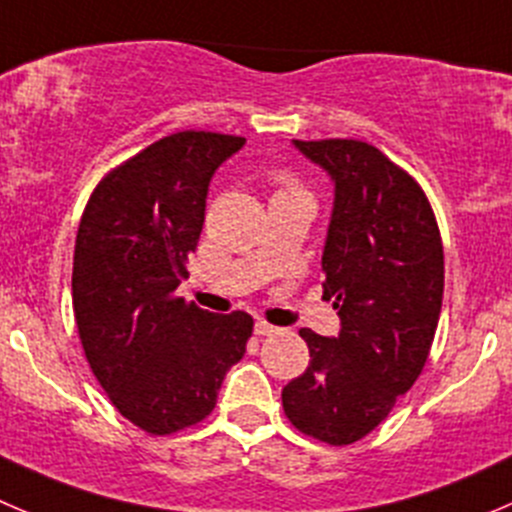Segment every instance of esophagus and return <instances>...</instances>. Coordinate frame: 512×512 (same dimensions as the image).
I'll use <instances>...</instances> for the list:
<instances>
[{"instance_id":"esophagus-1","label":"esophagus","mask_w":512,"mask_h":512,"mask_svg":"<svg viewBox=\"0 0 512 512\" xmlns=\"http://www.w3.org/2000/svg\"><path fill=\"white\" fill-rule=\"evenodd\" d=\"M272 332H277L275 325L265 320H255V335H272Z\"/></svg>"}]
</instances>
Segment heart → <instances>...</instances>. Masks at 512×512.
Returning <instances> with one entry per match:
<instances>
[{
	"instance_id": "b5f03b06",
	"label": "heart",
	"mask_w": 512,
	"mask_h": 512,
	"mask_svg": "<svg viewBox=\"0 0 512 512\" xmlns=\"http://www.w3.org/2000/svg\"><path fill=\"white\" fill-rule=\"evenodd\" d=\"M277 195H305V190H302V187L297 185V182H292L290 177H285V180H282V187H280V192H277Z\"/></svg>"
}]
</instances>
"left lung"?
Listing matches in <instances>:
<instances>
[{"label": "left lung", "instance_id": "1", "mask_svg": "<svg viewBox=\"0 0 512 512\" xmlns=\"http://www.w3.org/2000/svg\"><path fill=\"white\" fill-rule=\"evenodd\" d=\"M292 145L335 185L322 270L337 337L302 327L310 365L282 388V408L330 445L365 438L423 372L443 305V242L418 182L360 140Z\"/></svg>", "mask_w": 512, "mask_h": 512}]
</instances>
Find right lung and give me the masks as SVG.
Here are the masks:
<instances>
[{
	"instance_id": "right-lung-1",
	"label": "right lung",
	"mask_w": 512,
	"mask_h": 512,
	"mask_svg": "<svg viewBox=\"0 0 512 512\" xmlns=\"http://www.w3.org/2000/svg\"><path fill=\"white\" fill-rule=\"evenodd\" d=\"M242 145L217 132L162 137L99 182L79 222L72 305L84 355L114 408L152 435L205 420L252 335L247 312L177 297L212 175Z\"/></svg>"
}]
</instances>
